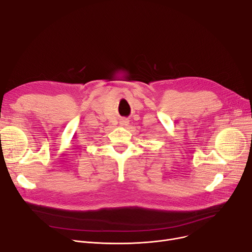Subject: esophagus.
Here are the masks:
<instances>
[{"label":"esophagus","instance_id":"34e87169","mask_svg":"<svg viewBox=\"0 0 252 252\" xmlns=\"http://www.w3.org/2000/svg\"><path fill=\"white\" fill-rule=\"evenodd\" d=\"M121 125L122 126H127L128 125V121H127V119H123V121L121 122Z\"/></svg>","mask_w":252,"mask_h":252}]
</instances>
